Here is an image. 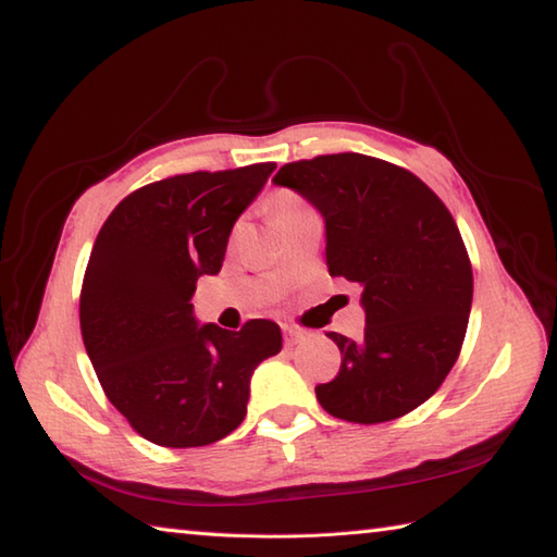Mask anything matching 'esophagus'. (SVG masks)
Listing matches in <instances>:
<instances>
[{
  "mask_svg": "<svg viewBox=\"0 0 557 557\" xmlns=\"http://www.w3.org/2000/svg\"><path fill=\"white\" fill-rule=\"evenodd\" d=\"M282 335H285V345H287V347L299 345V342L304 339V333H301V330L292 327V325H282Z\"/></svg>",
  "mask_w": 557,
  "mask_h": 557,
  "instance_id": "obj_1",
  "label": "esophagus"
}]
</instances>
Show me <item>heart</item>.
I'll return each mask as SVG.
<instances>
[{
	"label": "heart",
	"mask_w": 557,
	"mask_h": 557,
	"mask_svg": "<svg viewBox=\"0 0 557 557\" xmlns=\"http://www.w3.org/2000/svg\"><path fill=\"white\" fill-rule=\"evenodd\" d=\"M268 210H270L272 222H275V227L282 230L289 220L299 218L301 212H309L311 208L306 206L297 194H292V191H277L275 196L270 198Z\"/></svg>",
	"instance_id": "heart-1"
}]
</instances>
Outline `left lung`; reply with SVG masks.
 Here are the masks:
<instances>
[{
  "mask_svg": "<svg viewBox=\"0 0 557 557\" xmlns=\"http://www.w3.org/2000/svg\"><path fill=\"white\" fill-rule=\"evenodd\" d=\"M272 182L321 212L327 272L363 289V337L327 335L342 366L318 401L351 423L405 417L441 387L467 333L474 275L453 215L419 176L359 152L289 162Z\"/></svg>",
  "mask_w": 557,
  "mask_h": 557,
  "instance_id": "8db88e82",
  "label": "left lung"
}]
</instances>
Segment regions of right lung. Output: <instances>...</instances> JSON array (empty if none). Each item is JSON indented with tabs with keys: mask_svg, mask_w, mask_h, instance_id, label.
Wrapping results in <instances>:
<instances>
[{
	"mask_svg": "<svg viewBox=\"0 0 557 557\" xmlns=\"http://www.w3.org/2000/svg\"><path fill=\"white\" fill-rule=\"evenodd\" d=\"M275 162L170 176L126 196L90 251L81 335L104 395L162 447H200L246 417L251 375L282 349L280 325H200L191 297L218 275L234 222Z\"/></svg>",
	"mask_w": 557,
	"mask_h": 557,
	"instance_id": "1",
	"label": "right lung"
}]
</instances>
